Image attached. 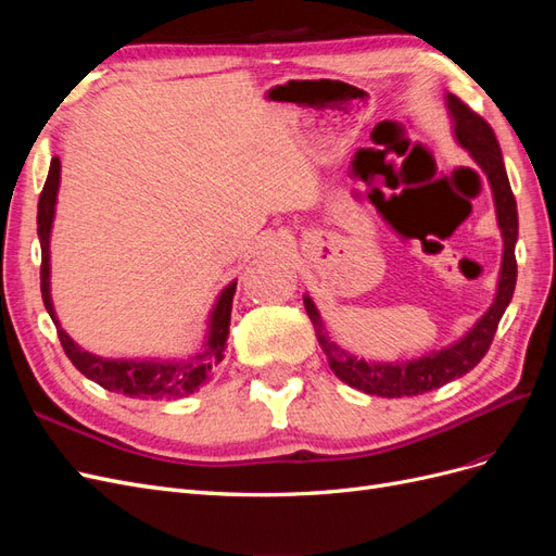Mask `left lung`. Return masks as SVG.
Masks as SVG:
<instances>
[{"label":"left lung","mask_w":556,"mask_h":556,"mask_svg":"<svg viewBox=\"0 0 556 556\" xmlns=\"http://www.w3.org/2000/svg\"><path fill=\"white\" fill-rule=\"evenodd\" d=\"M445 109L450 113L454 141H457L470 155V160L480 166V172L486 176V182H490V190L494 197L496 223L503 239L496 294L490 308L484 311V315H480L476 319V325L470 327L464 336H459L454 343L443 345L441 350H429L419 357L415 355L410 359L406 357V359H394V362L362 359L357 355H352V352H348L345 348H341L339 343H333L323 325V315H319L317 306L313 304L311 294H304L306 313L315 327L317 343L327 355L329 368L336 374V378H341L345 384L355 387V390L364 394H376L387 399L417 396L431 390H439V387L466 376L470 368L480 364L484 352L490 350L501 317L513 301L515 282H517L515 243H517L519 225H517V204L510 190V180L506 174V164H503L498 141L494 137L492 127L450 92L445 94Z\"/></svg>","instance_id":"8db88e82"}]
</instances>
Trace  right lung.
I'll return each instance as SVG.
<instances>
[{
    "mask_svg": "<svg viewBox=\"0 0 556 556\" xmlns=\"http://www.w3.org/2000/svg\"><path fill=\"white\" fill-rule=\"evenodd\" d=\"M60 172L62 164L60 157L50 160L48 178L43 185V192L39 197V211H37V233L41 243V296L43 306L55 323L60 343L66 352V357L78 371L104 387L109 392L125 394L129 399H182L194 394L201 384L208 382L215 376L220 362L225 359L227 339H229V323H231V301L237 294V280L217 294L213 308L208 311L206 319V336L204 345L194 352L188 359H111L99 357L92 352L83 350L70 333L60 325L53 294H50V233H53V220L58 208V192H60Z\"/></svg>",
    "mask_w": 556,
    "mask_h": 556,
    "instance_id": "add662e5",
    "label": "right lung"
}]
</instances>
